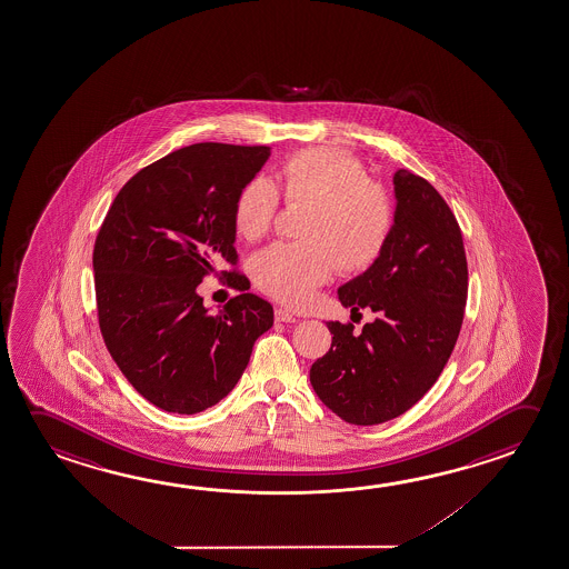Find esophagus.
I'll return each instance as SVG.
<instances>
[{
	"label": "esophagus",
	"instance_id": "esophagus-1",
	"mask_svg": "<svg viewBox=\"0 0 569 569\" xmlns=\"http://www.w3.org/2000/svg\"><path fill=\"white\" fill-rule=\"evenodd\" d=\"M276 321H281V323H296L298 317L293 316V313H289L288 309L278 308L276 309Z\"/></svg>",
	"mask_w": 569,
	"mask_h": 569
}]
</instances>
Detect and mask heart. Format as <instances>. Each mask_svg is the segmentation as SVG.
Instances as JSON below:
<instances>
[{
    "label": "heart",
    "mask_w": 569,
    "mask_h": 569,
    "mask_svg": "<svg viewBox=\"0 0 569 569\" xmlns=\"http://www.w3.org/2000/svg\"><path fill=\"white\" fill-rule=\"evenodd\" d=\"M289 204H308L298 243H273L256 253L252 276L271 298L306 303L333 268L345 273L371 268L391 238L392 202L363 167L341 150H301L278 170ZM280 196L266 178L243 184L233 202L236 232L256 242L270 232Z\"/></svg>",
    "instance_id": "1"
}]
</instances>
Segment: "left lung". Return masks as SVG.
<instances>
[{
  "label": "left lung",
  "instance_id": "left-lung-1",
  "mask_svg": "<svg viewBox=\"0 0 569 569\" xmlns=\"http://www.w3.org/2000/svg\"><path fill=\"white\" fill-rule=\"evenodd\" d=\"M395 220L379 260L337 289L343 308L379 317L353 326L329 321L331 349L311 365L317 397L339 419L373 427L419 402L457 345L468 268L457 218L425 178L392 174Z\"/></svg>",
  "mask_w": 569,
  "mask_h": 569
}]
</instances>
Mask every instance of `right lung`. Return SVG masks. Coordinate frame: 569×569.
Segmentation results:
<instances>
[{
    "label": "right lung",
    "mask_w": 569,
    "mask_h": 569,
    "mask_svg": "<svg viewBox=\"0 0 569 569\" xmlns=\"http://www.w3.org/2000/svg\"><path fill=\"white\" fill-rule=\"evenodd\" d=\"M268 147L200 142L142 168L121 188L93 252L99 326L114 363L154 407L196 415L248 367L273 308L240 293L212 316L196 288L236 263L233 202ZM232 288L246 278L228 273Z\"/></svg>",
    "instance_id": "add662e5"
}]
</instances>
